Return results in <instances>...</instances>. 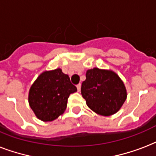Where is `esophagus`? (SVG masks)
I'll use <instances>...</instances> for the list:
<instances>
[{"label": "esophagus", "instance_id": "1", "mask_svg": "<svg viewBox=\"0 0 156 156\" xmlns=\"http://www.w3.org/2000/svg\"><path fill=\"white\" fill-rule=\"evenodd\" d=\"M77 89H78V91H80L81 90V83L77 85Z\"/></svg>", "mask_w": 156, "mask_h": 156}]
</instances>
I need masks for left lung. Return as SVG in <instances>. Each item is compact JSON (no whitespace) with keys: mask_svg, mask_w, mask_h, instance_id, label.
I'll return each mask as SVG.
<instances>
[{"mask_svg":"<svg viewBox=\"0 0 156 156\" xmlns=\"http://www.w3.org/2000/svg\"><path fill=\"white\" fill-rule=\"evenodd\" d=\"M82 95L89 108L101 116H111L120 110L127 97L126 87L115 72L88 69L82 83Z\"/></svg>","mask_w":156,"mask_h":156,"instance_id":"obj_1","label":"left lung"}]
</instances>
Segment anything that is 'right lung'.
Masks as SVG:
<instances>
[{
	"mask_svg": "<svg viewBox=\"0 0 156 156\" xmlns=\"http://www.w3.org/2000/svg\"><path fill=\"white\" fill-rule=\"evenodd\" d=\"M76 91L77 87L61 69L44 71L30 87L28 102L38 119L52 121L65 112L69 96Z\"/></svg>",
	"mask_w": 156,
	"mask_h": 156,
	"instance_id": "obj_1",
	"label": "right lung"
}]
</instances>
